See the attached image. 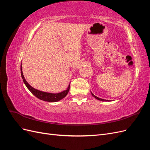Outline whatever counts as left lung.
<instances>
[{"mask_svg": "<svg viewBox=\"0 0 150 150\" xmlns=\"http://www.w3.org/2000/svg\"><path fill=\"white\" fill-rule=\"evenodd\" d=\"M91 94H92V96H93V97H94L96 99H98V100L102 101H110V100H106V99H101V98H98V97H97V96H94V95L92 93H91Z\"/></svg>", "mask_w": 150, "mask_h": 150, "instance_id": "1", "label": "left lung"}]
</instances>
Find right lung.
Returning <instances> with one entry per match:
<instances>
[{"label":"right lung","instance_id":"obj_1","mask_svg":"<svg viewBox=\"0 0 150 150\" xmlns=\"http://www.w3.org/2000/svg\"><path fill=\"white\" fill-rule=\"evenodd\" d=\"M21 76L22 79H23V82L26 86V87L30 91L33 93L34 96L38 98V99H40V100L47 101V102H57L61 100L62 99L65 98L66 95L67 94L68 92L69 91L70 88V84L68 86V88L66 90L63 91L59 93H47V92H44L41 91H39L34 88L26 81L25 79L24 76L23 75V72H22V63L21 65Z\"/></svg>","mask_w":150,"mask_h":150}]
</instances>
